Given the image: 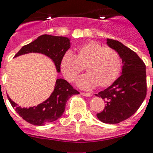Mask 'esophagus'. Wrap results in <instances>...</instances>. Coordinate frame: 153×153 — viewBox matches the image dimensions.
Segmentation results:
<instances>
[{
    "instance_id": "1",
    "label": "esophagus",
    "mask_w": 153,
    "mask_h": 153,
    "mask_svg": "<svg viewBox=\"0 0 153 153\" xmlns=\"http://www.w3.org/2000/svg\"><path fill=\"white\" fill-rule=\"evenodd\" d=\"M80 94H81V95L84 96H87V97H91V94L88 93H88H86V92H81Z\"/></svg>"
}]
</instances>
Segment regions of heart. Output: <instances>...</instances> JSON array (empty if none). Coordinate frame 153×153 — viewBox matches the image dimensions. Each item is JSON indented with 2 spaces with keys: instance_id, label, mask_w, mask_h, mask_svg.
I'll list each match as a JSON object with an SVG mask.
<instances>
[{
  "instance_id": "obj_1",
  "label": "heart",
  "mask_w": 153,
  "mask_h": 153,
  "mask_svg": "<svg viewBox=\"0 0 153 153\" xmlns=\"http://www.w3.org/2000/svg\"><path fill=\"white\" fill-rule=\"evenodd\" d=\"M76 55L68 51L62 56L60 69L68 81L76 80L84 67L88 74L77 80L78 86L83 89H91L96 86L106 88L118 79L122 67L118 53L111 48L95 41H90L77 48Z\"/></svg>"
}]
</instances>
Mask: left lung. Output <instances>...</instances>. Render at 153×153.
Listing matches in <instances>:
<instances>
[{
  "mask_svg": "<svg viewBox=\"0 0 153 153\" xmlns=\"http://www.w3.org/2000/svg\"><path fill=\"white\" fill-rule=\"evenodd\" d=\"M107 44L116 51L123 62L122 75L96 96L104 100V110L98 113L101 122L117 124L131 117L146 96V70L142 60L134 51L117 40L107 39Z\"/></svg>",
  "mask_w": 153,
  "mask_h": 153,
  "instance_id": "1",
  "label": "left lung"
}]
</instances>
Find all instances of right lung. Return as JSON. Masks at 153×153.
Instances as JSON below:
<instances>
[{
    "label": "right lung",
    "instance_id": "obj_1",
    "mask_svg": "<svg viewBox=\"0 0 153 153\" xmlns=\"http://www.w3.org/2000/svg\"><path fill=\"white\" fill-rule=\"evenodd\" d=\"M70 44L69 38L42 35L35 41L23 46L14 57L29 53H42L53 61L57 72L60 73V62L62 56L70 48ZM76 94H79V91L73 88L66 80L59 78L56 80L54 89L51 96L37 106L22 108L18 107L8 96V99L16 113L24 120L33 125L43 126L46 123L57 120L64 113L67 100Z\"/></svg>",
    "mask_w": 153,
    "mask_h": 153
}]
</instances>
